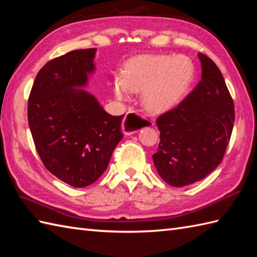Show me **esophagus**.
<instances>
[{
    "label": "esophagus",
    "mask_w": 257,
    "mask_h": 257,
    "mask_svg": "<svg viewBox=\"0 0 257 257\" xmlns=\"http://www.w3.org/2000/svg\"><path fill=\"white\" fill-rule=\"evenodd\" d=\"M145 124V119L138 112L128 111L122 122V132L124 135H133Z\"/></svg>",
    "instance_id": "esophagus-1"
}]
</instances>
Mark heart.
I'll list each match as a JSON object with an SVG mask.
<instances>
[{"instance_id":"b5f03b06","label":"heart","mask_w":257,"mask_h":257,"mask_svg":"<svg viewBox=\"0 0 257 257\" xmlns=\"http://www.w3.org/2000/svg\"><path fill=\"white\" fill-rule=\"evenodd\" d=\"M193 78V63L187 56L147 55L133 59L113 87L120 99H125L129 90L143 91L145 107L163 112L182 99Z\"/></svg>"}]
</instances>
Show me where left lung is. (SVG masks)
Instances as JSON below:
<instances>
[{"label": "left lung", "instance_id": "8db88e82", "mask_svg": "<svg viewBox=\"0 0 257 257\" xmlns=\"http://www.w3.org/2000/svg\"><path fill=\"white\" fill-rule=\"evenodd\" d=\"M202 79L171 110L156 120L160 132L152 156L159 176L172 187L198 182L220 165L235 119L234 102L221 70L199 53Z\"/></svg>", "mask_w": 257, "mask_h": 257}]
</instances>
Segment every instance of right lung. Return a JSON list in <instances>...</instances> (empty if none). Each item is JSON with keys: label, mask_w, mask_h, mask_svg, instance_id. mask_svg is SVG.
Listing matches in <instances>:
<instances>
[{"label": "right lung", "mask_w": 257, "mask_h": 257, "mask_svg": "<svg viewBox=\"0 0 257 257\" xmlns=\"http://www.w3.org/2000/svg\"><path fill=\"white\" fill-rule=\"evenodd\" d=\"M96 48L72 51L38 72L27 103V118L43 165L74 188L94 183L105 172L122 139L121 116L103 110L84 89L94 72Z\"/></svg>", "instance_id": "obj_1"}]
</instances>
